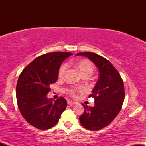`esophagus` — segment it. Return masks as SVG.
<instances>
[{
	"mask_svg": "<svg viewBox=\"0 0 146 146\" xmlns=\"http://www.w3.org/2000/svg\"><path fill=\"white\" fill-rule=\"evenodd\" d=\"M67 104H68V105H70V106H73V105L75 104V102H73V101H71V100H68Z\"/></svg>",
	"mask_w": 146,
	"mask_h": 146,
	"instance_id": "1",
	"label": "esophagus"
}]
</instances>
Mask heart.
Listing matches in <instances>:
<instances>
[{
	"mask_svg": "<svg viewBox=\"0 0 146 146\" xmlns=\"http://www.w3.org/2000/svg\"><path fill=\"white\" fill-rule=\"evenodd\" d=\"M75 66L78 68L82 77H88V78L90 75L93 74V71H94V65L88 60H80L75 64ZM66 68H67V66H66V64H63L60 66L59 71H58L59 78L62 79L64 78L65 73H66ZM81 90H82V88L81 87H73V88H70V90H68V93L71 95H75L77 91H81Z\"/></svg>",
	"mask_w": 146,
	"mask_h": 146,
	"instance_id": "heart-1",
	"label": "heart"
}]
</instances>
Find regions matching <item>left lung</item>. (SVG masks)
Instances as JSON below:
<instances>
[{
	"instance_id": "obj_1",
	"label": "left lung",
	"mask_w": 146,
	"mask_h": 146,
	"mask_svg": "<svg viewBox=\"0 0 146 146\" xmlns=\"http://www.w3.org/2000/svg\"><path fill=\"white\" fill-rule=\"evenodd\" d=\"M76 56L88 58L98 68L99 79L89 95L95 106L83 105L84 112L79 117L80 123L89 130H98L109 125L121 109L125 98L124 86L119 73L103 57L94 53H79Z\"/></svg>"
}]
</instances>
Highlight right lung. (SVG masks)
Returning a JSON list of instances; mask_svg holds the SVG:
<instances>
[{"label":"right lung","instance_id":"obj_1","mask_svg":"<svg viewBox=\"0 0 146 146\" xmlns=\"http://www.w3.org/2000/svg\"><path fill=\"white\" fill-rule=\"evenodd\" d=\"M69 52H53L36 58L18 78L16 100L21 115L29 124L40 130L54 126L64 111L67 102L62 97L56 101L47 98L49 86L58 80L61 64L71 56Z\"/></svg>","mask_w":146,"mask_h":146}]
</instances>
